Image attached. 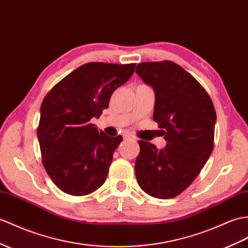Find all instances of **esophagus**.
<instances>
[{"instance_id":"obj_1","label":"esophagus","mask_w":248,"mask_h":248,"mask_svg":"<svg viewBox=\"0 0 248 248\" xmlns=\"http://www.w3.org/2000/svg\"><path fill=\"white\" fill-rule=\"evenodd\" d=\"M124 140H136V137L134 135H132L130 133H126L124 135Z\"/></svg>"}]
</instances>
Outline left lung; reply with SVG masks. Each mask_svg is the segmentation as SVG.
Here are the masks:
<instances>
[{
    "instance_id": "8db88e82",
    "label": "left lung",
    "mask_w": 248,
    "mask_h": 248,
    "mask_svg": "<svg viewBox=\"0 0 248 248\" xmlns=\"http://www.w3.org/2000/svg\"><path fill=\"white\" fill-rule=\"evenodd\" d=\"M136 73L154 90L153 119L167 141L162 150L138 141L136 180L151 197L172 199L191 185L214 150L216 110L198 80L174 62H142Z\"/></svg>"
}]
</instances>
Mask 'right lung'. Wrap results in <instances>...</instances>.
<instances>
[{"label":"right lung","mask_w":248,"mask_h":248,"mask_svg":"<svg viewBox=\"0 0 248 248\" xmlns=\"http://www.w3.org/2000/svg\"><path fill=\"white\" fill-rule=\"evenodd\" d=\"M135 65L86 63L44 97L37 129L42 163L63 192L81 197L106 182L123 136L99 132L91 119L108 108L113 92L128 81Z\"/></svg>","instance_id":"right-lung-1"}]
</instances>
